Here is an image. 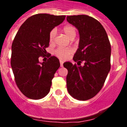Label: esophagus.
<instances>
[{"instance_id":"1","label":"esophagus","mask_w":127,"mask_h":127,"mask_svg":"<svg viewBox=\"0 0 127 127\" xmlns=\"http://www.w3.org/2000/svg\"><path fill=\"white\" fill-rule=\"evenodd\" d=\"M60 66H61V67H63V65H64V62L62 60H60Z\"/></svg>"}]
</instances>
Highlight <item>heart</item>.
Here are the masks:
<instances>
[{
    "mask_svg": "<svg viewBox=\"0 0 127 127\" xmlns=\"http://www.w3.org/2000/svg\"><path fill=\"white\" fill-rule=\"evenodd\" d=\"M63 31L67 37L71 39H74L76 35V30L75 27L72 25H66L63 28ZM57 35V30L56 29H53L50 33V42H53ZM72 52V50L69 48H58L55 51V54L58 57L63 59H65Z\"/></svg>",
    "mask_w": 127,
    "mask_h": 127,
    "instance_id": "b5f03b06",
    "label": "heart"
}]
</instances>
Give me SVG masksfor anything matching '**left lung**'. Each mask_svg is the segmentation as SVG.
<instances>
[{"label": "left lung", "instance_id": "8db88e82", "mask_svg": "<svg viewBox=\"0 0 127 127\" xmlns=\"http://www.w3.org/2000/svg\"><path fill=\"white\" fill-rule=\"evenodd\" d=\"M67 20L77 29L79 35L74 61L85 62L83 66L73 65L70 62L64 64L68 70L67 90L76 99L86 100L99 92L109 72L111 44L103 26L94 18L88 15L68 16Z\"/></svg>", "mask_w": 127, "mask_h": 127}]
</instances>
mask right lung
Instances as JSON below:
<instances>
[{"mask_svg":"<svg viewBox=\"0 0 127 127\" xmlns=\"http://www.w3.org/2000/svg\"><path fill=\"white\" fill-rule=\"evenodd\" d=\"M65 18L64 15L35 14L22 25L16 35L11 48V65L16 83L28 98L41 99L50 92L60 62L51 55L46 62H40L39 58L47 53L50 32Z\"/></svg>","mask_w":127,"mask_h":127,"instance_id":"right-lung-1","label":"right lung"}]
</instances>
